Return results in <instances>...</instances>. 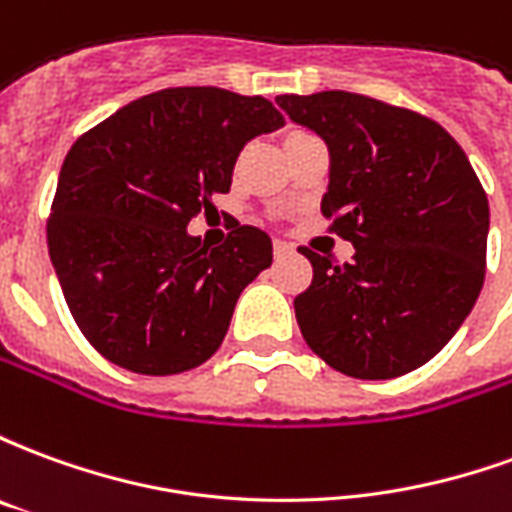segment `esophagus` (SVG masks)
<instances>
[{
  "instance_id": "34e87169",
  "label": "esophagus",
  "mask_w": 512,
  "mask_h": 512,
  "mask_svg": "<svg viewBox=\"0 0 512 512\" xmlns=\"http://www.w3.org/2000/svg\"><path fill=\"white\" fill-rule=\"evenodd\" d=\"M293 255V244H288V241H274V257H288Z\"/></svg>"
}]
</instances>
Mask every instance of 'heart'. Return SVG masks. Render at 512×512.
Wrapping results in <instances>:
<instances>
[{"mask_svg": "<svg viewBox=\"0 0 512 512\" xmlns=\"http://www.w3.org/2000/svg\"><path fill=\"white\" fill-rule=\"evenodd\" d=\"M301 134H307V131H290L288 139H296V136H301ZM288 139H285V142H288Z\"/></svg>", "mask_w": 512, "mask_h": 512, "instance_id": "heart-1", "label": "heart"}]
</instances>
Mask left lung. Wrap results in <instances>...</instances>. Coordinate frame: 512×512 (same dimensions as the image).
Instances as JSON below:
<instances>
[{"instance_id":"obj_1","label":"left lung","mask_w":512,"mask_h":512,"mask_svg":"<svg viewBox=\"0 0 512 512\" xmlns=\"http://www.w3.org/2000/svg\"><path fill=\"white\" fill-rule=\"evenodd\" d=\"M332 156L321 213L351 263L310 246L296 321L323 362L351 378L417 370L472 312L485 279L488 197L461 145L430 117L345 90L279 95Z\"/></svg>"}]
</instances>
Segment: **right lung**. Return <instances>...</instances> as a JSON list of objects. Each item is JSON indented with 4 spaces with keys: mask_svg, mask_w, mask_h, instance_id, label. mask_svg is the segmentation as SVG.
<instances>
[{
    "mask_svg": "<svg viewBox=\"0 0 512 512\" xmlns=\"http://www.w3.org/2000/svg\"><path fill=\"white\" fill-rule=\"evenodd\" d=\"M282 123L263 95L169 87L73 142L46 241L73 321L112 365L175 376L216 354L241 290L271 266V238L235 222L208 249L186 227L216 211L246 142Z\"/></svg>",
    "mask_w": 512,
    "mask_h": 512,
    "instance_id": "add662e5",
    "label": "right lung"
}]
</instances>
